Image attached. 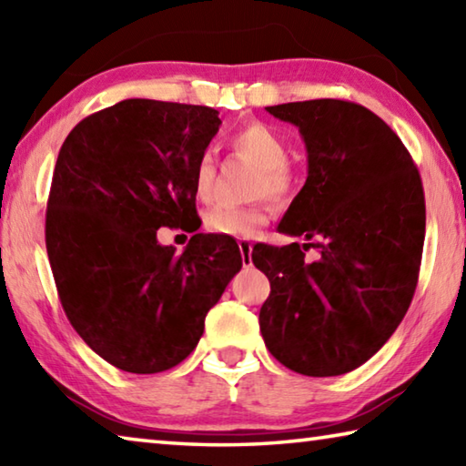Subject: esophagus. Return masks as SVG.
Returning <instances> with one entry per match:
<instances>
[{
  "instance_id": "1",
  "label": "esophagus",
  "mask_w": 466,
  "mask_h": 466,
  "mask_svg": "<svg viewBox=\"0 0 466 466\" xmlns=\"http://www.w3.org/2000/svg\"><path fill=\"white\" fill-rule=\"evenodd\" d=\"M238 248H240V255H242V263H244V265H250L252 242L247 240V238H240V240H238Z\"/></svg>"
}]
</instances>
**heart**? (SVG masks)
I'll list each match as a JSON object with an SVG mask.
<instances>
[{
    "label": "heart",
    "mask_w": 466,
    "mask_h": 466,
    "mask_svg": "<svg viewBox=\"0 0 466 466\" xmlns=\"http://www.w3.org/2000/svg\"><path fill=\"white\" fill-rule=\"evenodd\" d=\"M230 144L236 154L248 157L257 164V172L252 177V195H271L275 199H286L294 191L296 177L291 172L288 157L289 144L278 129L265 123H250L240 131H236ZM216 160L211 152H203L195 164L193 188L199 201H211L216 195ZM269 201L265 197H257L250 203H219L208 214V228L218 234L248 238L255 236L269 219Z\"/></svg>",
    "instance_id": "1"
}]
</instances>
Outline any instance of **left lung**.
<instances>
[{
  "label": "left lung",
  "instance_id": "1",
  "mask_svg": "<svg viewBox=\"0 0 466 466\" xmlns=\"http://www.w3.org/2000/svg\"><path fill=\"white\" fill-rule=\"evenodd\" d=\"M294 123L309 178L278 230L286 247L255 244L271 283L258 325L271 356L304 376H339L374 356L411 304L425 238L420 170L380 116L350 100L267 106ZM319 250L306 262L304 249Z\"/></svg>",
  "mask_w": 466,
  "mask_h": 466
}]
</instances>
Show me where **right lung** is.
Here are the masks:
<instances>
[{"instance_id": "1", "label": "right lung", "mask_w": 466, "mask_h": 466, "mask_svg": "<svg viewBox=\"0 0 466 466\" xmlns=\"http://www.w3.org/2000/svg\"><path fill=\"white\" fill-rule=\"evenodd\" d=\"M216 108L129 98L63 141L45 242L66 317L92 351L131 374L180 364L242 267L230 236L162 247V226L195 232L193 172L219 129Z\"/></svg>"}]
</instances>
